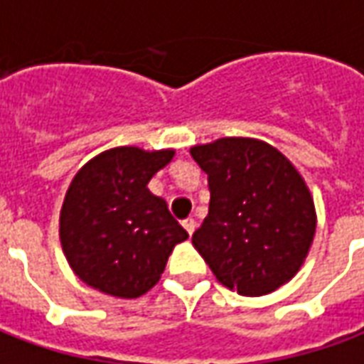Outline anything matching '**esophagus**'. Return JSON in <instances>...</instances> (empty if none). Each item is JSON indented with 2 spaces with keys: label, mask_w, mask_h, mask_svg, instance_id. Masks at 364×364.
Segmentation results:
<instances>
[{
  "label": "esophagus",
  "mask_w": 364,
  "mask_h": 364,
  "mask_svg": "<svg viewBox=\"0 0 364 364\" xmlns=\"http://www.w3.org/2000/svg\"><path fill=\"white\" fill-rule=\"evenodd\" d=\"M183 228L187 230V234H189V236H193V232H195V228H197V222H195V218H185V220H183Z\"/></svg>",
  "instance_id": "obj_1"
}]
</instances>
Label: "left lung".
<instances>
[{
  "label": "left lung",
  "mask_w": 364,
  "mask_h": 364,
  "mask_svg": "<svg viewBox=\"0 0 364 364\" xmlns=\"http://www.w3.org/2000/svg\"><path fill=\"white\" fill-rule=\"evenodd\" d=\"M208 175V216L193 245L216 279L244 296H261L290 281L306 259L316 210L304 179L273 146L220 138L191 148Z\"/></svg>",
  "instance_id": "obj_1"
}]
</instances>
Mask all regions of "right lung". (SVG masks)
I'll list each match as a JSON object with an SVG mask.
<instances>
[{
    "mask_svg": "<svg viewBox=\"0 0 364 364\" xmlns=\"http://www.w3.org/2000/svg\"><path fill=\"white\" fill-rule=\"evenodd\" d=\"M173 150L112 148L87 161L66 193L60 240L68 263L105 294L138 298L159 281L175 244L187 240L148 183Z\"/></svg>",
    "mask_w": 364,
    "mask_h": 364,
    "instance_id": "add662e5",
    "label": "right lung"
}]
</instances>
